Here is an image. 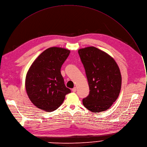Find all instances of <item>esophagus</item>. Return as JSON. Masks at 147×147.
Returning <instances> with one entry per match:
<instances>
[{
  "instance_id": "obj_1",
  "label": "esophagus",
  "mask_w": 147,
  "mask_h": 147,
  "mask_svg": "<svg viewBox=\"0 0 147 147\" xmlns=\"http://www.w3.org/2000/svg\"><path fill=\"white\" fill-rule=\"evenodd\" d=\"M72 91L73 92H76V90H77V88H76V87H74L73 88H72Z\"/></svg>"
}]
</instances>
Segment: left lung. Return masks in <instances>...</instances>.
Returning <instances> with one entry per match:
<instances>
[{"mask_svg":"<svg viewBox=\"0 0 147 147\" xmlns=\"http://www.w3.org/2000/svg\"><path fill=\"white\" fill-rule=\"evenodd\" d=\"M88 83V96L83 99L85 107L92 113L105 111L117 99L121 87V76L115 61L95 47L78 51Z\"/></svg>","mask_w":147,"mask_h":147,"instance_id":"8db88e82","label":"left lung"}]
</instances>
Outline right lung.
Masks as SVG:
<instances>
[{"label": "right lung", "mask_w": 147, "mask_h": 147, "mask_svg": "<svg viewBox=\"0 0 147 147\" xmlns=\"http://www.w3.org/2000/svg\"><path fill=\"white\" fill-rule=\"evenodd\" d=\"M70 52L63 48H49L30 66L26 77V90L30 101L39 109L47 112L57 110L65 95L71 92L60 72Z\"/></svg>", "instance_id": "obj_1"}]
</instances>
